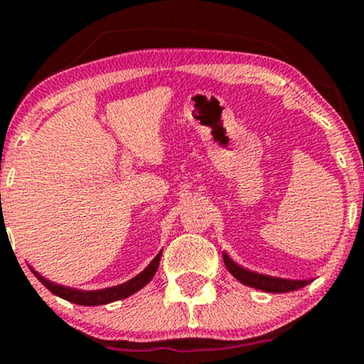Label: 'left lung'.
<instances>
[{
  "mask_svg": "<svg viewBox=\"0 0 364 364\" xmlns=\"http://www.w3.org/2000/svg\"><path fill=\"white\" fill-rule=\"evenodd\" d=\"M224 263L228 267V270L245 286L255 287V289H260L265 292H291L296 289H301V287L308 286L310 281H289V279H277V277H269V275L255 274L250 270L243 269V267L236 265L228 255L224 253Z\"/></svg>",
  "mask_w": 364,
  "mask_h": 364,
  "instance_id": "8db88e82",
  "label": "left lung"
}]
</instances>
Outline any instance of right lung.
I'll return each instance as SVG.
<instances>
[{"label":"right lung","mask_w":364,"mask_h":364,"mask_svg":"<svg viewBox=\"0 0 364 364\" xmlns=\"http://www.w3.org/2000/svg\"><path fill=\"white\" fill-rule=\"evenodd\" d=\"M159 262H161V253L150 262V265L144 270V272L136 275V277H133L132 281L119 284V286H114V287H107V289H99V291H82V289H73V287L60 286V284L49 282L48 279H44L43 275L34 272V270H32V272L36 274V277L39 279V281L53 292V294L60 296V298L66 299V301L83 304V306H97V304H106V303L118 301V299H124L128 298V296H132L133 292L140 291L141 287H144L147 282H150V279L156 275Z\"/></svg>","instance_id":"obj_1"}]
</instances>
